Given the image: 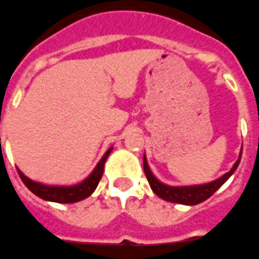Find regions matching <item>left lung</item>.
<instances>
[{
	"label": "left lung",
	"instance_id": "8db88e82",
	"mask_svg": "<svg viewBox=\"0 0 259 259\" xmlns=\"http://www.w3.org/2000/svg\"><path fill=\"white\" fill-rule=\"evenodd\" d=\"M240 157H242V152H240L239 159L236 160L234 167L228 172L224 174L223 177H220L216 181L204 183V185H193V186H168V185H164L159 179H156L155 175L152 174L145 156H144V172L147 175L149 186H151V189L157 197H160V198L168 201V202H175V204L197 205L204 202L205 200H208L210 195L214 194L216 190H219L228 181V178L235 172V169L238 168V165L240 163Z\"/></svg>",
	"mask_w": 259,
	"mask_h": 259
}]
</instances>
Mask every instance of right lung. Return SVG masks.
<instances>
[{"label": "right lung", "instance_id": "obj_1", "mask_svg": "<svg viewBox=\"0 0 259 259\" xmlns=\"http://www.w3.org/2000/svg\"><path fill=\"white\" fill-rule=\"evenodd\" d=\"M112 148H110L103 157L100 159L98 165L95 167L90 177L84 179L82 182L73 185V186H49V185H42V183L35 182L32 179H29L21 172L20 169L19 175L21 181L25 186L28 187L29 190L32 191L33 194L40 197L42 200L51 201V202H58V204H73V202H78V201L85 200L87 197H90L98 187L102 175L104 171V163L107 160L108 155L111 153Z\"/></svg>", "mask_w": 259, "mask_h": 259}]
</instances>
